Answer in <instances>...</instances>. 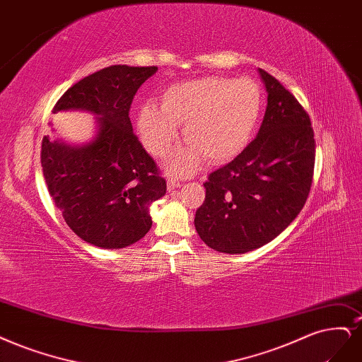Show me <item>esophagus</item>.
Instances as JSON below:
<instances>
[{"mask_svg":"<svg viewBox=\"0 0 362 362\" xmlns=\"http://www.w3.org/2000/svg\"><path fill=\"white\" fill-rule=\"evenodd\" d=\"M182 184H181V181H178V180H175V178H169L168 180V190H173V189H180Z\"/></svg>","mask_w":362,"mask_h":362,"instance_id":"esophagus-1","label":"esophagus"}]
</instances>
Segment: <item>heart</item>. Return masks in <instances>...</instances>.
<instances>
[{"label": "heart", "instance_id": "heart-1", "mask_svg": "<svg viewBox=\"0 0 362 362\" xmlns=\"http://www.w3.org/2000/svg\"><path fill=\"white\" fill-rule=\"evenodd\" d=\"M262 105L264 95L253 79L206 76L168 86L160 106L145 103L138 129L145 146L161 157L178 141V126H184L187 144L166 166L170 173L189 175L205 157L221 163L241 154L253 138Z\"/></svg>", "mask_w": 362, "mask_h": 362}]
</instances>
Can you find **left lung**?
<instances>
[{"label": "left lung", "mask_w": 362, "mask_h": 362, "mask_svg": "<svg viewBox=\"0 0 362 362\" xmlns=\"http://www.w3.org/2000/svg\"><path fill=\"white\" fill-rule=\"evenodd\" d=\"M268 93L256 138L230 163L209 173L196 211L201 240L216 252L241 255L268 244L300 214L315 170V133L292 93L259 69Z\"/></svg>", "instance_id": "obj_1"}]
</instances>
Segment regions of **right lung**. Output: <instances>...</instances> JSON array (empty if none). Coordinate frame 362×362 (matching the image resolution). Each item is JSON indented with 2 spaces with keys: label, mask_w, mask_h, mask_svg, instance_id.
Returning <instances> with one entry per match:
<instances>
[{
  "label": "right lung",
  "mask_w": 362,
  "mask_h": 362,
  "mask_svg": "<svg viewBox=\"0 0 362 362\" xmlns=\"http://www.w3.org/2000/svg\"><path fill=\"white\" fill-rule=\"evenodd\" d=\"M157 67L110 66L83 78L61 95L59 110H88L97 117L94 139L70 145L42 141L46 185L67 226L102 248H124L151 229L149 205L166 193L156 161L133 133V97Z\"/></svg>",
  "instance_id": "obj_1"
}]
</instances>
